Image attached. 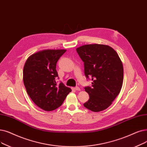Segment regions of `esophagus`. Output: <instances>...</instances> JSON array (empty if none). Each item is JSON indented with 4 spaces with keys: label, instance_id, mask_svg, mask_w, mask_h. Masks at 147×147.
<instances>
[{
    "label": "esophagus",
    "instance_id": "obj_1",
    "mask_svg": "<svg viewBox=\"0 0 147 147\" xmlns=\"http://www.w3.org/2000/svg\"><path fill=\"white\" fill-rule=\"evenodd\" d=\"M74 90H76V91H80V88H79V87H75L74 88Z\"/></svg>",
    "mask_w": 147,
    "mask_h": 147
}]
</instances>
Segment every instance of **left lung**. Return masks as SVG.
<instances>
[{"label": "left lung", "mask_w": 147, "mask_h": 147, "mask_svg": "<svg viewBox=\"0 0 147 147\" xmlns=\"http://www.w3.org/2000/svg\"><path fill=\"white\" fill-rule=\"evenodd\" d=\"M76 51L84 62L86 78L92 81L91 86L85 88L89 98L84 106L93 112L103 111L111 105L122 88L123 63L116 51L107 45L86 44Z\"/></svg>", "instance_id": "1"}]
</instances>
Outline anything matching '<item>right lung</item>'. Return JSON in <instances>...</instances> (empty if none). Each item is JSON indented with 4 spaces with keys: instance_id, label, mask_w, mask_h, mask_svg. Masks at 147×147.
Masks as SVG:
<instances>
[{
    "instance_id": "obj_1",
    "label": "right lung",
    "mask_w": 147,
    "mask_h": 147,
    "mask_svg": "<svg viewBox=\"0 0 147 147\" xmlns=\"http://www.w3.org/2000/svg\"><path fill=\"white\" fill-rule=\"evenodd\" d=\"M66 50H44L30 55L24 63L23 79L30 98L41 109L52 111L62 105L71 89L57 85L56 63Z\"/></svg>"
}]
</instances>
